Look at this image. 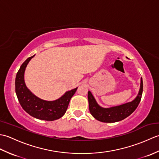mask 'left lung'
Returning <instances> with one entry per match:
<instances>
[{
  "label": "left lung",
  "instance_id": "1",
  "mask_svg": "<svg viewBox=\"0 0 159 159\" xmlns=\"http://www.w3.org/2000/svg\"><path fill=\"white\" fill-rule=\"evenodd\" d=\"M143 92V80L141 78V85L139 93L135 99L131 102L113 107L111 108H103L99 106L94 97L89 91L88 92L89 109L92 116L102 122L113 123L126 118L133 113L139 105Z\"/></svg>",
  "mask_w": 159,
  "mask_h": 159
}]
</instances>
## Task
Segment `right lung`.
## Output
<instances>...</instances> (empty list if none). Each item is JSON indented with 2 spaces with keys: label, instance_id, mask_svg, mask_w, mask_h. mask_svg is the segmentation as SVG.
Instances as JSON below:
<instances>
[{
  "label": "right lung",
  "instance_id": "1",
  "mask_svg": "<svg viewBox=\"0 0 159 159\" xmlns=\"http://www.w3.org/2000/svg\"><path fill=\"white\" fill-rule=\"evenodd\" d=\"M34 56L29 57L22 64L16 74V96L22 109L32 117L46 121L58 120L66 113L70 99L75 93L77 87L66 92L60 98L54 101L43 100L35 96L26 87L24 79L26 67Z\"/></svg>",
  "mask_w": 159,
  "mask_h": 159
}]
</instances>
